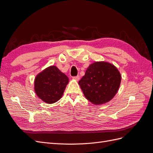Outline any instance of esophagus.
Returning a JSON list of instances; mask_svg holds the SVG:
<instances>
[{"mask_svg":"<svg viewBox=\"0 0 153 153\" xmlns=\"http://www.w3.org/2000/svg\"><path fill=\"white\" fill-rule=\"evenodd\" d=\"M73 78L74 80H75L76 81H78V80H80V76L79 75H77L76 76H73Z\"/></svg>","mask_w":153,"mask_h":153,"instance_id":"1","label":"esophagus"}]
</instances>
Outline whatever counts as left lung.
I'll return each mask as SVG.
<instances>
[{
	"label": "left lung",
	"mask_w": 153,
	"mask_h": 153,
	"mask_svg": "<svg viewBox=\"0 0 153 153\" xmlns=\"http://www.w3.org/2000/svg\"><path fill=\"white\" fill-rule=\"evenodd\" d=\"M121 80V74L112 64L96 62L87 69L78 84L88 100L95 105H101L114 98Z\"/></svg>",
	"instance_id": "1"
}]
</instances>
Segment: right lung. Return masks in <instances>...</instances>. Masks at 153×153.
<instances>
[{
	"mask_svg": "<svg viewBox=\"0 0 153 153\" xmlns=\"http://www.w3.org/2000/svg\"><path fill=\"white\" fill-rule=\"evenodd\" d=\"M69 79L56 66H50L36 76L34 89L45 102L51 104L61 98Z\"/></svg>",
	"mask_w": 153,
	"mask_h": 153,
	"instance_id": "add662e5",
	"label": "right lung"
}]
</instances>
